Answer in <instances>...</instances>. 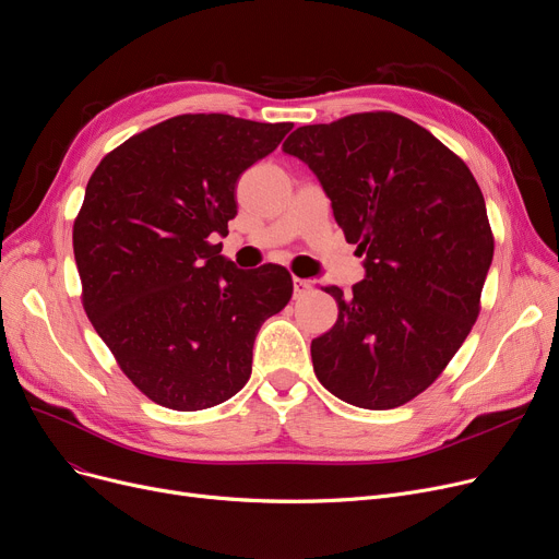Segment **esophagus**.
<instances>
[{
	"instance_id": "34e87169",
	"label": "esophagus",
	"mask_w": 559,
	"mask_h": 559,
	"mask_svg": "<svg viewBox=\"0 0 559 559\" xmlns=\"http://www.w3.org/2000/svg\"><path fill=\"white\" fill-rule=\"evenodd\" d=\"M292 285H295V297L299 299V297H304V295H308V292L312 289V283L310 281H306V278H292Z\"/></svg>"
}]
</instances>
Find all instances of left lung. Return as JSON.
Instances as JSON below:
<instances>
[{"mask_svg":"<svg viewBox=\"0 0 559 559\" xmlns=\"http://www.w3.org/2000/svg\"><path fill=\"white\" fill-rule=\"evenodd\" d=\"M283 152L304 160L331 199L365 278L312 340V367L337 399L365 409L413 401L444 371L476 324L493 258L483 192L430 131L396 112L299 127Z\"/></svg>","mask_w":559,"mask_h":559,"instance_id":"8db88e82","label":"left lung"}]
</instances>
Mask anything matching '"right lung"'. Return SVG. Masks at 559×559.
<instances>
[{"label": "right lung", "instance_id": "obj_1", "mask_svg": "<svg viewBox=\"0 0 559 559\" xmlns=\"http://www.w3.org/2000/svg\"><path fill=\"white\" fill-rule=\"evenodd\" d=\"M289 122L179 115L112 150L87 181L72 245L83 308L131 383L194 413L251 376L264 319L292 297L281 264L238 270L217 238L238 215L235 186Z\"/></svg>", "mask_w": 559, "mask_h": 559}]
</instances>
